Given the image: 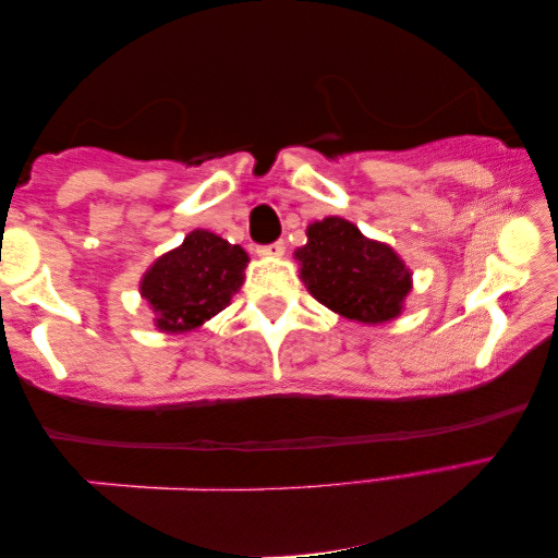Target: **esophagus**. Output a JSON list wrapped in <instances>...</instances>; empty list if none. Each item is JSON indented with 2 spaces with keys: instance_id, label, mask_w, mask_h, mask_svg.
<instances>
[{
  "instance_id": "esophagus-1",
  "label": "esophagus",
  "mask_w": 558,
  "mask_h": 558,
  "mask_svg": "<svg viewBox=\"0 0 558 558\" xmlns=\"http://www.w3.org/2000/svg\"><path fill=\"white\" fill-rule=\"evenodd\" d=\"M284 252H287L284 242H274V244H267V246H259V250H257L259 257H269V259L284 257Z\"/></svg>"
}]
</instances>
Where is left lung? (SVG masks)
<instances>
[{"label": "left lung", "instance_id": "1", "mask_svg": "<svg viewBox=\"0 0 558 558\" xmlns=\"http://www.w3.org/2000/svg\"><path fill=\"white\" fill-rule=\"evenodd\" d=\"M299 277L318 304L359 324H386L403 314L413 271L390 244L371 240L343 217L306 227V244L294 252Z\"/></svg>", "mask_w": 558, "mask_h": 558}]
</instances>
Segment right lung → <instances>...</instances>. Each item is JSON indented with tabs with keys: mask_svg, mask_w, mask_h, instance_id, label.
<instances>
[{
	"mask_svg": "<svg viewBox=\"0 0 558 558\" xmlns=\"http://www.w3.org/2000/svg\"><path fill=\"white\" fill-rule=\"evenodd\" d=\"M246 252L207 230H193L180 246L145 269L141 296L162 333H187L230 306L246 269Z\"/></svg>",
	"mask_w": 558,
	"mask_h": 558,
	"instance_id": "add662e5",
	"label": "right lung"
}]
</instances>
